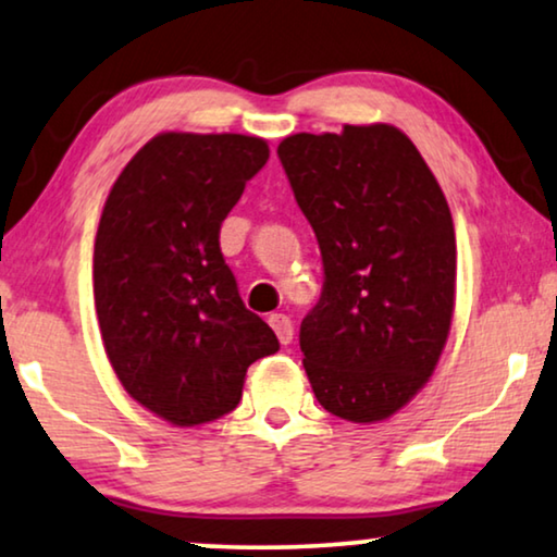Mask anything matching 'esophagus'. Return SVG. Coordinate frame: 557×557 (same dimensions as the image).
Listing matches in <instances>:
<instances>
[{"label": "esophagus", "mask_w": 557, "mask_h": 557, "mask_svg": "<svg viewBox=\"0 0 557 557\" xmlns=\"http://www.w3.org/2000/svg\"><path fill=\"white\" fill-rule=\"evenodd\" d=\"M269 324L273 326V332H276L281 345H288V342L294 339V322L286 314H271Z\"/></svg>", "instance_id": "1"}]
</instances>
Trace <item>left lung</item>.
I'll return each mask as SVG.
<instances>
[{
	"label": "left lung",
	"mask_w": 557,
	"mask_h": 557,
	"mask_svg": "<svg viewBox=\"0 0 557 557\" xmlns=\"http://www.w3.org/2000/svg\"><path fill=\"white\" fill-rule=\"evenodd\" d=\"M324 284L299 345L317 400L352 423L391 418L436 370L451 330V210L395 126L294 134L278 144Z\"/></svg>",
	"instance_id": "left-lung-1"
}]
</instances>
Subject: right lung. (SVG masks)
<instances>
[{
    "instance_id": "add662e5",
    "label": "right lung",
    "mask_w": 557,
    "mask_h": 557,
    "mask_svg": "<svg viewBox=\"0 0 557 557\" xmlns=\"http://www.w3.org/2000/svg\"><path fill=\"white\" fill-rule=\"evenodd\" d=\"M265 162L258 136L159 134L103 205L94 296L106 355L124 391L174 425L231 413L246 370L278 352L220 250V225Z\"/></svg>"
}]
</instances>
